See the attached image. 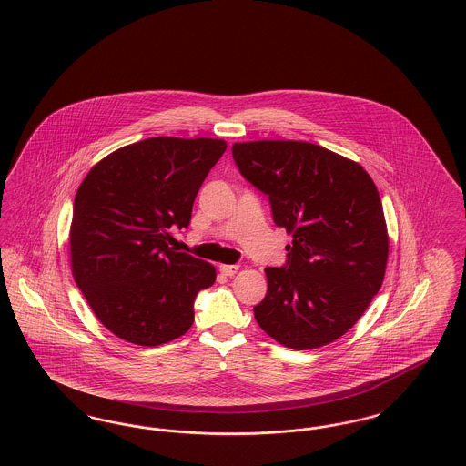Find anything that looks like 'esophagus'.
I'll use <instances>...</instances> for the list:
<instances>
[{
	"label": "esophagus",
	"mask_w": 466,
	"mask_h": 466,
	"mask_svg": "<svg viewBox=\"0 0 466 466\" xmlns=\"http://www.w3.org/2000/svg\"><path fill=\"white\" fill-rule=\"evenodd\" d=\"M239 266L238 264H221L219 266V271L225 275V277H234L238 273Z\"/></svg>",
	"instance_id": "obj_1"
}]
</instances>
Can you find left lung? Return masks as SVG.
<instances>
[{"mask_svg":"<svg viewBox=\"0 0 466 466\" xmlns=\"http://www.w3.org/2000/svg\"><path fill=\"white\" fill-rule=\"evenodd\" d=\"M232 156L292 236L286 266L264 269L268 292L253 307L258 326L296 351L340 339L387 271L389 230L374 180L357 161L309 142H238Z\"/></svg>","mask_w":466,"mask_h":466,"instance_id":"obj_1","label":"left lung"}]
</instances>
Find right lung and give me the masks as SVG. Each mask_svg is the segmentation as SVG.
Returning <instances> with one entry per match:
<instances>
[{
  "label": "right lung",
  "instance_id": "add662e5",
  "mask_svg": "<svg viewBox=\"0 0 466 466\" xmlns=\"http://www.w3.org/2000/svg\"><path fill=\"white\" fill-rule=\"evenodd\" d=\"M225 140L156 137L96 163L79 184L69 248L74 282L96 318L137 346H161L195 319L213 264L176 250L170 227H187L195 197Z\"/></svg>",
  "mask_w": 466,
  "mask_h": 466
}]
</instances>
